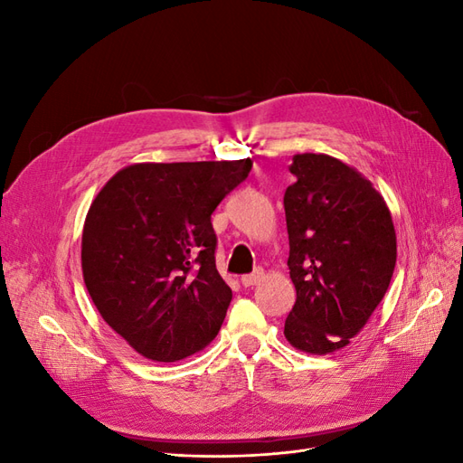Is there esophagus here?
I'll use <instances>...</instances> for the list:
<instances>
[{"mask_svg": "<svg viewBox=\"0 0 463 463\" xmlns=\"http://www.w3.org/2000/svg\"><path fill=\"white\" fill-rule=\"evenodd\" d=\"M262 278H264V270H255L253 274H245V276H241V284L245 286V288H253V286H257V284H260L262 282Z\"/></svg>", "mask_w": 463, "mask_h": 463, "instance_id": "esophagus-1", "label": "esophagus"}]
</instances>
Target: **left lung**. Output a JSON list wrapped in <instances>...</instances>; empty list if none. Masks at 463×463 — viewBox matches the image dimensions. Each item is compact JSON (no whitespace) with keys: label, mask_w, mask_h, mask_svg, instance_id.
I'll return each instance as SVG.
<instances>
[{"label":"left lung","mask_w":463,"mask_h":463,"mask_svg":"<svg viewBox=\"0 0 463 463\" xmlns=\"http://www.w3.org/2000/svg\"><path fill=\"white\" fill-rule=\"evenodd\" d=\"M284 194L289 278L298 299L286 340L305 354L345 347L383 301L396 266V230L383 194L328 154H296Z\"/></svg>","instance_id":"1"}]
</instances>
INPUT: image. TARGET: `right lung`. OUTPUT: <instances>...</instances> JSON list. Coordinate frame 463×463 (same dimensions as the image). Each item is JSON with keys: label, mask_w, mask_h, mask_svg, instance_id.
Wrapping results in <instances>:
<instances>
[{"label": "right lung", "mask_w": 463, "mask_h": 463, "mask_svg": "<svg viewBox=\"0 0 463 463\" xmlns=\"http://www.w3.org/2000/svg\"><path fill=\"white\" fill-rule=\"evenodd\" d=\"M253 160L141 162L96 194L80 264L98 313L146 359L172 363L216 338L232 289L216 270L210 216Z\"/></svg>", "instance_id": "obj_1"}]
</instances>
